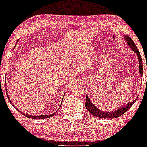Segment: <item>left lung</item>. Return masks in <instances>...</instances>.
<instances>
[{
    "instance_id": "1",
    "label": "left lung",
    "mask_w": 147,
    "mask_h": 147,
    "mask_svg": "<svg viewBox=\"0 0 147 147\" xmlns=\"http://www.w3.org/2000/svg\"><path fill=\"white\" fill-rule=\"evenodd\" d=\"M124 38H126V41L127 42L128 45H129V47L133 50V51L137 55L138 61H139V71L141 75H142L143 74V67H142V57L140 53L139 50L137 47H136V44L134 43V42L133 41V40L128 36H124ZM147 68V66H146ZM86 103H85V106L86 108V109L91 114L93 115L95 117H99V118H109V119H112V118H116L119 117V116L122 115L123 114H124L133 105L135 102H136V99L132 101V102L128 103L126 105H125L121 109H117V110L113 111V112H104V111L99 110L97 109L95 106H94L90 102V99L88 98L87 95H86Z\"/></svg>"
}]
</instances>
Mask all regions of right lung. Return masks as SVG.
I'll list each match as a JSON object with an SVG mask.
<instances>
[{"label":"right lung","mask_w":147,"mask_h":147,"mask_svg":"<svg viewBox=\"0 0 147 147\" xmlns=\"http://www.w3.org/2000/svg\"><path fill=\"white\" fill-rule=\"evenodd\" d=\"M5 89H6L7 96L8 99H9V102L11 103V104H11V101H10L9 97H8V95H7V88H5ZM12 106H14V105H13V104H12ZM17 110H18V109H17ZM55 113L50 114V115H38V116H33V115H28V114H23V115H24L25 117H29V118H32V119H45V118H48V117H52V116H53L54 115H55Z\"/></svg>","instance_id":"obj_1"}]
</instances>
